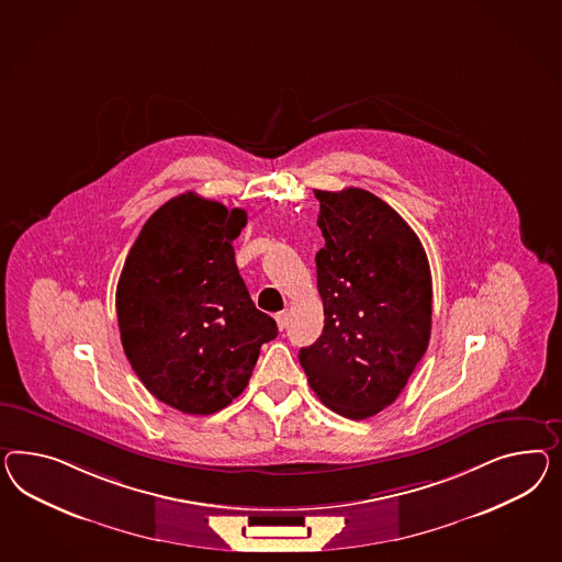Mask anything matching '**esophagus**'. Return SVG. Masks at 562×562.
<instances>
[{
  "instance_id": "1",
  "label": "esophagus",
  "mask_w": 562,
  "mask_h": 562,
  "mask_svg": "<svg viewBox=\"0 0 562 562\" xmlns=\"http://www.w3.org/2000/svg\"><path fill=\"white\" fill-rule=\"evenodd\" d=\"M276 323H278V329L282 331V329H286L289 327V313H276Z\"/></svg>"
}]
</instances>
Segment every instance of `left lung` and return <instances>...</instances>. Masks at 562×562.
I'll use <instances>...</instances> for the list:
<instances>
[{
    "mask_svg": "<svg viewBox=\"0 0 562 562\" xmlns=\"http://www.w3.org/2000/svg\"><path fill=\"white\" fill-rule=\"evenodd\" d=\"M315 196L325 327L299 360L329 409L368 419L395 403L424 358L431 272L419 237L384 200L360 188Z\"/></svg>",
    "mask_w": 562,
    "mask_h": 562,
    "instance_id": "1",
    "label": "left lung"
}]
</instances>
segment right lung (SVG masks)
<instances>
[{"instance_id":"obj_1","label":"right lung","mask_w":562,"mask_h":562,"mask_svg":"<svg viewBox=\"0 0 562 562\" xmlns=\"http://www.w3.org/2000/svg\"><path fill=\"white\" fill-rule=\"evenodd\" d=\"M241 209L196 192L171 198L140 228L116 286L122 348L147 391L188 415L241 395L259 348L278 335L243 282L233 239Z\"/></svg>"}]
</instances>
